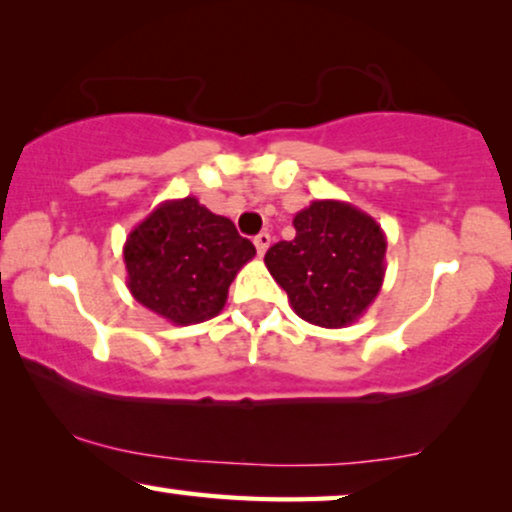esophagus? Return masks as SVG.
<instances>
[{
    "label": "esophagus",
    "mask_w": 512,
    "mask_h": 512,
    "mask_svg": "<svg viewBox=\"0 0 512 512\" xmlns=\"http://www.w3.org/2000/svg\"><path fill=\"white\" fill-rule=\"evenodd\" d=\"M269 245H271V236L269 234H257L255 236V248H257V255H260V257L269 250Z\"/></svg>",
    "instance_id": "34e87169"
}]
</instances>
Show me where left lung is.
<instances>
[{"label": "left lung", "mask_w": 512, "mask_h": 512, "mask_svg": "<svg viewBox=\"0 0 512 512\" xmlns=\"http://www.w3.org/2000/svg\"><path fill=\"white\" fill-rule=\"evenodd\" d=\"M295 238L271 245L264 264L292 309L318 327H346L377 299L386 274V234L346 201H311L295 215Z\"/></svg>", "instance_id": "8db88e82"}]
</instances>
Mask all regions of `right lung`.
Returning a JSON list of instances; mask_svg holds the SVG:
<instances>
[{
    "mask_svg": "<svg viewBox=\"0 0 512 512\" xmlns=\"http://www.w3.org/2000/svg\"><path fill=\"white\" fill-rule=\"evenodd\" d=\"M255 245L199 199L163 201L124 245L131 295L173 325H194L224 309L229 285Z\"/></svg>",
    "mask_w": 512,
    "mask_h": 512,
    "instance_id": "add662e5",
    "label": "right lung"
}]
</instances>
